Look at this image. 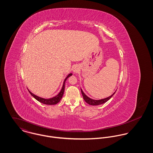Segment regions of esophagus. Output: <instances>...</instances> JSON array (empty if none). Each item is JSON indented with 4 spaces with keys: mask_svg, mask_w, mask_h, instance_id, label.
I'll list each match as a JSON object with an SVG mask.
<instances>
[{
    "mask_svg": "<svg viewBox=\"0 0 153 153\" xmlns=\"http://www.w3.org/2000/svg\"><path fill=\"white\" fill-rule=\"evenodd\" d=\"M72 70H73V72H78V71H79V68H78V66H74L73 67Z\"/></svg>",
    "mask_w": 153,
    "mask_h": 153,
    "instance_id": "obj_1",
    "label": "esophagus"
}]
</instances>
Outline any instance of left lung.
Instances as JSON below:
<instances>
[{"mask_svg": "<svg viewBox=\"0 0 153 153\" xmlns=\"http://www.w3.org/2000/svg\"><path fill=\"white\" fill-rule=\"evenodd\" d=\"M81 93L82 94V96H83V98H84V100H85V101L88 103V104L89 105H100V104H104L105 102H106L107 101H108L109 100V99L114 95L115 92L111 95L110 97H108V98H104V99H102V100H92V99H91L89 98V97H88L84 93V92L82 91V90L81 89Z\"/></svg>", "mask_w": 153, "mask_h": 153, "instance_id": "left-lung-1", "label": "left lung"}]
</instances>
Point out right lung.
Masks as SVG:
<instances>
[{"label":"right lung","mask_w":153,"mask_h":153,"mask_svg":"<svg viewBox=\"0 0 153 153\" xmlns=\"http://www.w3.org/2000/svg\"><path fill=\"white\" fill-rule=\"evenodd\" d=\"M72 75V74H69L67 77L66 78L65 81H64V84H63V86L62 88V89L61 91V92L55 97L52 98H50V99H44V98H42L41 97H39L35 95H34L33 94H32V92H30L29 90V93L36 100H38V101H39L40 102L44 104H46V105H55V104H56L57 103H58L60 100H61L62 96H63V94H64V89H65V84L66 80L68 79V78L70 76Z\"/></svg>","instance_id":"right-lung-1"}]
</instances>
